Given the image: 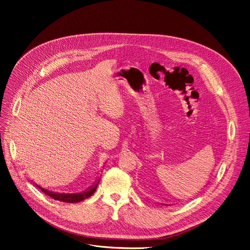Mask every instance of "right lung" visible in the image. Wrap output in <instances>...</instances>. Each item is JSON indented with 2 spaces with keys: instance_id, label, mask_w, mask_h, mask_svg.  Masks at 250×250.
<instances>
[{
  "instance_id": "1",
  "label": "right lung",
  "mask_w": 250,
  "mask_h": 250,
  "mask_svg": "<svg viewBox=\"0 0 250 250\" xmlns=\"http://www.w3.org/2000/svg\"><path fill=\"white\" fill-rule=\"evenodd\" d=\"M100 179L101 178H98L97 181L91 186L89 187L88 189H86L85 191H82V192H79V193H71V194H65V193H56V192H53V191H50V190H47V189H44L42 187H41L40 185L35 184V186H37L39 189H41L43 193H45L46 195H48L49 197H51L52 199L54 200H57V201H61V202H64V203H78V202H81L87 198H89L90 196H92L97 187H98V184L100 182Z\"/></svg>"
}]
</instances>
